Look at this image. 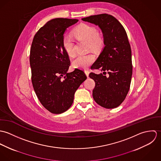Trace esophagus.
I'll return each mask as SVG.
<instances>
[{"mask_svg": "<svg viewBox=\"0 0 161 161\" xmlns=\"http://www.w3.org/2000/svg\"><path fill=\"white\" fill-rule=\"evenodd\" d=\"M84 72H85V74H86V75L88 77V76H89V70H85Z\"/></svg>", "mask_w": 161, "mask_h": 161, "instance_id": "34e87169", "label": "esophagus"}]
</instances>
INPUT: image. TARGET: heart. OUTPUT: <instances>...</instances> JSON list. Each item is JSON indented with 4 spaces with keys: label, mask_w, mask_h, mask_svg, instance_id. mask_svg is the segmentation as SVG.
<instances>
[{
    "label": "heart",
    "mask_w": 161,
    "mask_h": 161,
    "mask_svg": "<svg viewBox=\"0 0 161 161\" xmlns=\"http://www.w3.org/2000/svg\"><path fill=\"white\" fill-rule=\"evenodd\" d=\"M74 35L77 38L89 42V47L93 51H98L104 46L103 38L98 35L97 29L87 24H81L76 27ZM63 47L69 56H74L75 54L74 42L69 36H64L63 39ZM95 60V56L92 54L78 55L74 60L72 65L74 68L87 69Z\"/></svg>",
    "instance_id": "heart-1"
}]
</instances>
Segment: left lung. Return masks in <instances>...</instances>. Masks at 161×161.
Here are the masks:
<instances>
[{
    "instance_id": "8db88e82",
    "label": "left lung",
    "mask_w": 161,
    "mask_h": 161,
    "mask_svg": "<svg viewBox=\"0 0 161 161\" xmlns=\"http://www.w3.org/2000/svg\"><path fill=\"white\" fill-rule=\"evenodd\" d=\"M82 20L99 26L105 45L91 67L100 69L103 74H89L95 82L93 98L101 107L114 108L125 99L133 73L131 49L126 32L116 18L107 14L91 15ZM107 73V76L103 75Z\"/></svg>"
}]
</instances>
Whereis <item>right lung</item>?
Listing matches in <instances>:
<instances>
[{
    "label": "right lung",
    "mask_w": 161,
    "mask_h": 161,
    "mask_svg": "<svg viewBox=\"0 0 161 161\" xmlns=\"http://www.w3.org/2000/svg\"><path fill=\"white\" fill-rule=\"evenodd\" d=\"M77 19L58 18L47 23L35 34L30 49L31 82L43 106L54 114L67 111L74 93L87 79L83 70L68 72L69 56L63 45L66 29Z\"/></svg>",
    "instance_id": "obj_1"
}]
</instances>
